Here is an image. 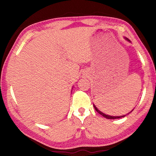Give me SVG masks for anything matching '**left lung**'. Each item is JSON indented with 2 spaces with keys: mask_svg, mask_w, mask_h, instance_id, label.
<instances>
[{
  "mask_svg": "<svg viewBox=\"0 0 156 156\" xmlns=\"http://www.w3.org/2000/svg\"><path fill=\"white\" fill-rule=\"evenodd\" d=\"M125 38V40L126 41H127L128 42H130V41H129V39L127 38ZM94 105V109H96V112H98V113H100V115H102V116H103V117L104 118H107V119H118V118H123V117H125V116H126V115H127V114H129V113H130L131 112H133V110L134 109H133V110H132V111H131V112H129V113H127V114H126V115H120V116H112V115H107V114H105V113H102V112H100V111L98 109V108L96 107V106H95V105Z\"/></svg>",
  "mask_w": 156,
  "mask_h": 156,
  "instance_id": "obj_1",
  "label": "left lung"
}]
</instances>
